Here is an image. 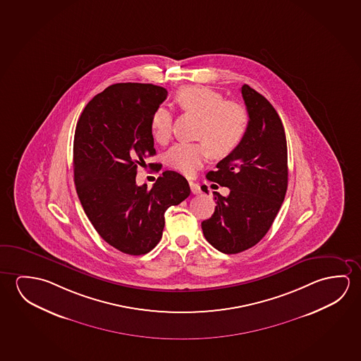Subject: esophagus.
Segmentation results:
<instances>
[{
  "mask_svg": "<svg viewBox=\"0 0 361 361\" xmlns=\"http://www.w3.org/2000/svg\"><path fill=\"white\" fill-rule=\"evenodd\" d=\"M189 187H190V192H192L193 195H200V187L198 184L192 182V180H189Z\"/></svg>",
  "mask_w": 361,
  "mask_h": 361,
  "instance_id": "1",
  "label": "esophagus"
}]
</instances>
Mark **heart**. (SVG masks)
<instances>
[{"instance_id": "1", "label": "heart", "mask_w": 361, "mask_h": 361, "mask_svg": "<svg viewBox=\"0 0 361 361\" xmlns=\"http://www.w3.org/2000/svg\"><path fill=\"white\" fill-rule=\"evenodd\" d=\"M176 103L184 113L200 116L195 139L202 142L176 144L166 153L168 166L190 176L209 154L222 161L240 148L248 128V113L240 104L224 100L221 92L198 85L185 86L178 90ZM172 121V114L166 108L155 109L150 119V130L157 142H168Z\"/></svg>"}]
</instances>
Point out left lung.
I'll use <instances>...</instances> for the list:
<instances>
[{
	"instance_id": "8db88e82",
	"label": "left lung",
	"mask_w": 361,
	"mask_h": 361,
	"mask_svg": "<svg viewBox=\"0 0 361 361\" xmlns=\"http://www.w3.org/2000/svg\"><path fill=\"white\" fill-rule=\"evenodd\" d=\"M248 113L246 137L233 154L207 173V179L229 188L213 192L216 209L202 222L206 240L226 255L257 245L275 221L287 190V143L275 108L250 86L240 87ZM216 187L213 184L212 188ZM208 193L206 185L200 187Z\"/></svg>"
}]
</instances>
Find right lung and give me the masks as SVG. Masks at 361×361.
Returning a JSON list of instances; mask_svg holds the SVG:
<instances>
[{
	"instance_id": "obj_1",
	"label": "right lung",
	"mask_w": 361,
	"mask_h": 361,
	"mask_svg": "<svg viewBox=\"0 0 361 361\" xmlns=\"http://www.w3.org/2000/svg\"><path fill=\"white\" fill-rule=\"evenodd\" d=\"M161 86L121 82L87 103L76 124L74 179L86 216L105 242L140 256L161 240L164 213L189 193L187 179L163 172L152 189L135 182L137 166L155 155L150 119L166 99ZM155 172L161 164L150 163Z\"/></svg>"
}]
</instances>
